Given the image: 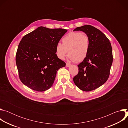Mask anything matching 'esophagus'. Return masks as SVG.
<instances>
[{"instance_id": "obj_1", "label": "esophagus", "mask_w": 128, "mask_h": 128, "mask_svg": "<svg viewBox=\"0 0 128 128\" xmlns=\"http://www.w3.org/2000/svg\"><path fill=\"white\" fill-rule=\"evenodd\" d=\"M71 66V64L69 63H66V67H69Z\"/></svg>"}]
</instances>
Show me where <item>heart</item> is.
Returning <instances> with one entry per match:
<instances>
[{
	"instance_id": "1",
	"label": "heart",
	"mask_w": 128,
	"mask_h": 128,
	"mask_svg": "<svg viewBox=\"0 0 128 128\" xmlns=\"http://www.w3.org/2000/svg\"><path fill=\"white\" fill-rule=\"evenodd\" d=\"M62 44H58L56 53L60 59H63L67 54L72 61L80 62L86 57L90 46L88 36L84 33L71 32L62 40Z\"/></svg>"
}]
</instances>
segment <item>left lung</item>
<instances>
[{
    "label": "left lung",
    "mask_w": 128,
    "mask_h": 128,
    "mask_svg": "<svg viewBox=\"0 0 128 128\" xmlns=\"http://www.w3.org/2000/svg\"><path fill=\"white\" fill-rule=\"evenodd\" d=\"M89 38L90 46L86 58L78 65V73L73 80L81 90H94L108 80L113 61L112 50L109 40L100 30L91 25L76 28Z\"/></svg>",
    "instance_id": "obj_1"
}]
</instances>
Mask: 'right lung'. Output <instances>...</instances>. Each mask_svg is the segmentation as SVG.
I'll use <instances>...</instances> for the list:
<instances>
[{
	"label": "right lung",
	"instance_id": "add662e5",
	"mask_svg": "<svg viewBox=\"0 0 128 128\" xmlns=\"http://www.w3.org/2000/svg\"><path fill=\"white\" fill-rule=\"evenodd\" d=\"M66 29L40 27L25 35L18 46L16 62L21 82L43 92L53 84L57 72L66 63L56 54V47Z\"/></svg>",
	"mask_w": 128,
	"mask_h": 128
}]
</instances>
